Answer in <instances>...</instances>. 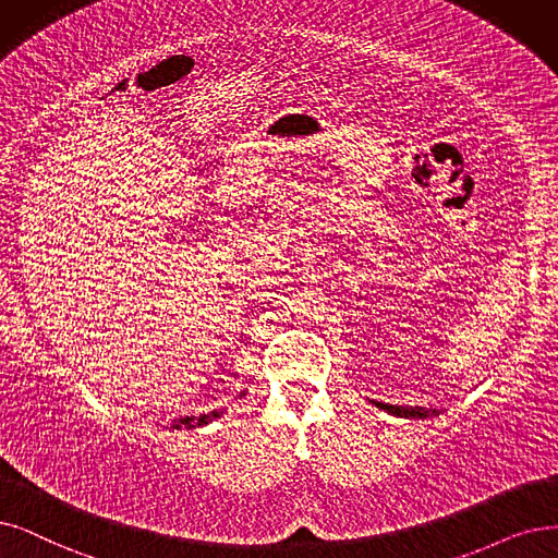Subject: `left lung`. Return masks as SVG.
Segmentation results:
<instances>
[{
    "label": "left lung",
    "instance_id": "left-lung-1",
    "mask_svg": "<svg viewBox=\"0 0 558 558\" xmlns=\"http://www.w3.org/2000/svg\"><path fill=\"white\" fill-rule=\"evenodd\" d=\"M375 408H380L393 416H405V418H426V416H435L439 414V410H426V408H405V405H389V403H380V400H373Z\"/></svg>",
    "mask_w": 558,
    "mask_h": 558
}]
</instances>
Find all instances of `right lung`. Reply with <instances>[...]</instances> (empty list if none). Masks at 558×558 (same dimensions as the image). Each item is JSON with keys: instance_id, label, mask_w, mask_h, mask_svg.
I'll return each mask as SVG.
<instances>
[{"instance_id": "right-lung-1", "label": "right lung", "mask_w": 558, "mask_h": 558, "mask_svg": "<svg viewBox=\"0 0 558 558\" xmlns=\"http://www.w3.org/2000/svg\"><path fill=\"white\" fill-rule=\"evenodd\" d=\"M221 416V412H208L202 416H185V418H178L173 421V428H196V426H206L213 418Z\"/></svg>"}]
</instances>
